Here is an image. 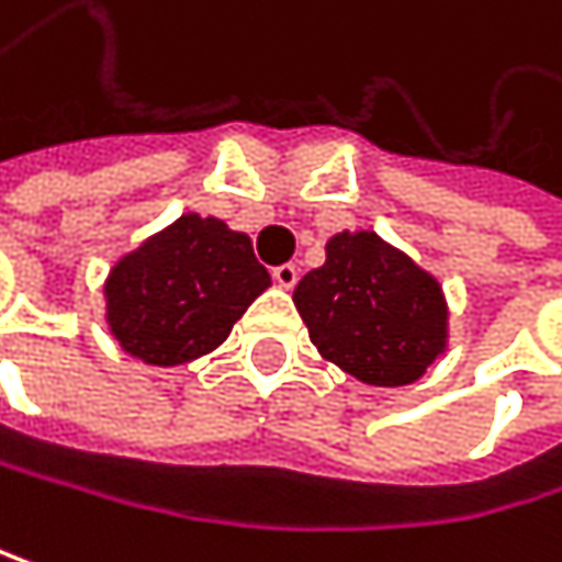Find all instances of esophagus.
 I'll use <instances>...</instances> for the list:
<instances>
[{
  "instance_id": "34e87169",
  "label": "esophagus",
  "mask_w": 562,
  "mask_h": 562,
  "mask_svg": "<svg viewBox=\"0 0 562 562\" xmlns=\"http://www.w3.org/2000/svg\"><path fill=\"white\" fill-rule=\"evenodd\" d=\"M272 279H276V286L293 290V286H296V279H300V269H296L293 262H283V266H276V269H272Z\"/></svg>"
}]
</instances>
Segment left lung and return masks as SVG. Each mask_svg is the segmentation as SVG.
I'll return each instance as SVG.
<instances>
[{"mask_svg": "<svg viewBox=\"0 0 562 562\" xmlns=\"http://www.w3.org/2000/svg\"><path fill=\"white\" fill-rule=\"evenodd\" d=\"M293 303L319 356L366 385H412L448 352L441 283L375 229L336 233Z\"/></svg>", "mask_w": 562, "mask_h": 562, "instance_id": "1", "label": "left lung"}]
</instances>
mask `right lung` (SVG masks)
I'll list each match as a JSON object with an SVG mask.
<instances>
[{
	"label": "right lung",
	"mask_w": 562,
	"mask_h": 562,
	"mask_svg": "<svg viewBox=\"0 0 562 562\" xmlns=\"http://www.w3.org/2000/svg\"><path fill=\"white\" fill-rule=\"evenodd\" d=\"M269 290L246 233L183 213L124 252L104 279V323L144 366H183L226 342L233 323Z\"/></svg>",
	"instance_id": "obj_1"
}]
</instances>
